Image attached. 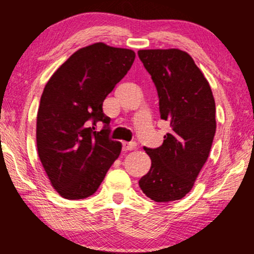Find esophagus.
<instances>
[{
    "label": "esophagus",
    "mask_w": 254,
    "mask_h": 254,
    "mask_svg": "<svg viewBox=\"0 0 254 254\" xmlns=\"http://www.w3.org/2000/svg\"><path fill=\"white\" fill-rule=\"evenodd\" d=\"M133 149H135V144L133 143H123V151H125V153Z\"/></svg>",
    "instance_id": "esophagus-1"
}]
</instances>
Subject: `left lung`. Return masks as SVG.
I'll return each mask as SVG.
<instances>
[{"label": "left lung", "mask_w": 254, "mask_h": 254, "mask_svg": "<svg viewBox=\"0 0 254 254\" xmlns=\"http://www.w3.org/2000/svg\"><path fill=\"white\" fill-rule=\"evenodd\" d=\"M159 94L161 119L171 130L156 149L144 148L150 170L138 185L159 203L182 199L193 188L208 160L216 131L210 84L188 52L179 49L139 50Z\"/></svg>", "instance_id": "8db88e82"}]
</instances>
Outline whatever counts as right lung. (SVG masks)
I'll list each match as a JSON object with an SVG mask.
<instances>
[{
    "label": "right lung",
    "instance_id": "add662e5",
    "mask_svg": "<svg viewBox=\"0 0 254 254\" xmlns=\"http://www.w3.org/2000/svg\"><path fill=\"white\" fill-rule=\"evenodd\" d=\"M130 49L105 43L71 55L46 83L37 115V149L52 188L65 199L77 200L98 190L122 151L109 139L105 98L135 61ZM98 123L105 127L95 131Z\"/></svg>",
    "mask_w": 254,
    "mask_h": 254
}]
</instances>
